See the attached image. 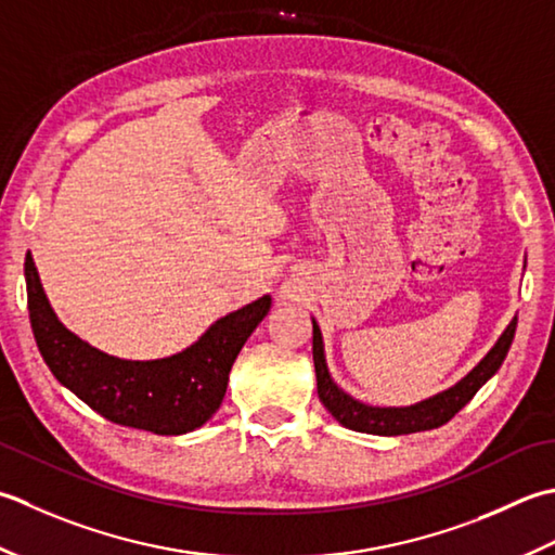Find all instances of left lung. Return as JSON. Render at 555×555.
<instances>
[{"label":"left lung","instance_id":"obj_1","mask_svg":"<svg viewBox=\"0 0 555 555\" xmlns=\"http://www.w3.org/2000/svg\"><path fill=\"white\" fill-rule=\"evenodd\" d=\"M517 319L511 321L505 333L499 337V343L486 354L477 366H474L465 378L455 386L434 395L424 402H416L410 406H371L354 400L335 386L331 378V371L325 364L323 352V337L321 327L313 321V366H315V386H319V398L323 406L331 412L337 422L345 428H352L359 434H373V436H402V434H416L428 431V428H438L448 424L462 406H465L477 390L489 380L495 371L501 369L507 349L513 345Z\"/></svg>","mask_w":555,"mask_h":555}]
</instances>
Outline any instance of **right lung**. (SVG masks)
<instances>
[{
    "instance_id": "right-lung-1",
    "label": "right lung",
    "mask_w": 555,
    "mask_h": 555,
    "mask_svg": "<svg viewBox=\"0 0 555 555\" xmlns=\"http://www.w3.org/2000/svg\"><path fill=\"white\" fill-rule=\"evenodd\" d=\"M26 289L33 335L54 378L105 420L157 436L194 431L218 412L236 354L270 311L266 294L215 321L184 352L131 361L100 352L66 331L44 297L30 254Z\"/></svg>"
}]
</instances>
